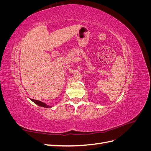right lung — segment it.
Masks as SVG:
<instances>
[{"instance_id": "obj_1", "label": "right lung", "mask_w": 151, "mask_h": 151, "mask_svg": "<svg viewBox=\"0 0 151 151\" xmlns=\"http://www.w3.org/2000/svg\"><path fill=\"white\" fill-rule=\"evenodd\" d=\"M31 100L33 102H34L35 104H38V106H42V107H44V108H50L51 106H48V105H47V104H45L42 101H38V100H35V99H31Z\"/></svg>"}]
</instances>
